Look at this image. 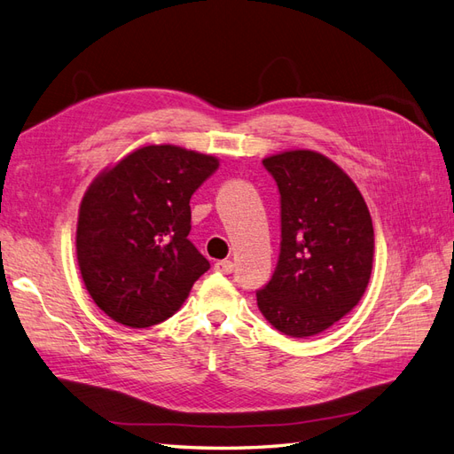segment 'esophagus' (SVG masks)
Here are the masks:
<instances>
[{
  "label": "esophagus",
  "instance_id": "34e87169",
  "mask_svg": "<svg viewBox=\"0 0 454 454\" xmlns=\"http://www.w3.org/2000/svg\"><path fill=\"white\" fill-rule=\"evenodd\" d=\"M232 261H229V259H223V261H215V265H214V269L215 270H219V272H223V274H229V272H232Z\"/></svg>",
  "mask_w": 454,
  "mask_h": 454
}]
</instances>
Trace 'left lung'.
I'll list each match as a JSON object with an SVG mask.
<instances>
[{
    "label": "left lung",
    "instance_id": "obj_1",
    "mask_svg": "<svg viewBox=\"0 0 454 454\" xmlns=\"http://www.w3.org/2000/svg\"><path fill=\"white\" fill-rule=\"evenodd\" d=\"M280 193V255L257 307L284 335L325 332L360 303L375 235L362 193L333 160L309 149L263 159Z\"/></svg>",
    "mask_w": 454,
    "mask_h": 454
}]
</instances>
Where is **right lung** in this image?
I'll list each match as a JSON object with an SVG mask.
<instances>
[{"label": "right lung", "instance_id": "obj_1", "mask_svg": "<svg viewBox=\"0 0 454 454\" xmlns=\"http://www.w3.org/2000/svg\"><path fill=\"white\" fill-rule=\"evenodd\" d=\"M219 160L177 145H144L87 189L77 219V263L92 301L129 327L160 324L210 269L187 239L191 195Z\"/></svg>", "mask_w": 454, "mask_h": 454}]
</instances>
